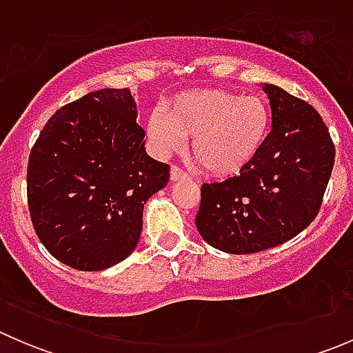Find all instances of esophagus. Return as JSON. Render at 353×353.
I'll use <instances>...</instances> for the list:
<instances>
[{"mask_svg":"<svg viewBox=\"0 0 353 353\" xmlns=\"http://www.w3.org/2000/svg\"><path fill=\"white\" fill-rule=\"evenodd\" d=\"M183 179H188L186 170L179 169L177 165L170 167V181H183Z\"/></svg>","mask_w":353,"mask_h":353,"instance_id":"obj_1","label":"esophagus"}]
</instances>
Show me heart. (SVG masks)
<instances>
[{
	"label": "heart",
	"mask_w": 353,
	"mask_h": 353,
	"mask_svg": "<svg viewBox=\"0 0 353 353\" xmlns=\"http://www.w3.org/2000/svg\"><path fill=\"white\" fill-rule=\"evenodd\" d=\"M268 105L256 95L201 88L176 95L167 114L154 110L147 134L160 155L179 152L191 138V154L215 177L241 174L259 154L270 131Z\"/></svg>",
	"instance_id": "1"
}]
</instances>
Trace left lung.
Wrapping results in <instances>:
<instances>
[{
	"label": "left lung",
	"instance_id": "obj_1",
	"mask_svg": "<svg viewBox=\"0 0 353 353\" xmlns=\"http://www.w3.org/2000/svg\"><path fill=\"white\" fill-rule=\"evenodd\" d=\"M272 131L239 174L201 186L198 232L212 248L249 254L287 243L318 215L333 170L334 145L305 101L265 83Z\"/></svg>",
	"mask_w": 353,
	"mask_h": 353
}]
</instances>
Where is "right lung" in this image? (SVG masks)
Wrapping results in <instances>:
<instances>
[{
    "mask_svg": "<svg viewBox=\"0 0 353 353\" xmlns=\"http://www.w3.org/2000/svg\"><path fill=\"white\" fill-rule=\"evenodd\" d=\"M128 88H102L48 121L30 152L27 199L49 252L81 272L126 259L143 227V206L165 188L169 165L145 152Z\"/></svg>",
    "mask_w": 353,
    "mask_h": 353,
    "instance_id": "1",
    "label": "right lung"
}]
</instances>
